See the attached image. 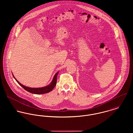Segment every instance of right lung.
Here are the masks:
<instances>
[{
	"label": "right lung",
	"mask_w": 133,
	"mask_h": 133,
	"mask_svg": "<svg viewBox=\"0 0 133 133\" xmlns=\"http://www.w3.org/2000/svg\"><path fill=\"white\" fill-rule=\"evenodd\" d=\"M59 72H57V73L54 75V77L52 81L51 82V83H50V84L48 85V86H46L45 87H43V88H29V87H25L22 84H21L20 82H19L17 80V79H16V78H15V77L13 75L14 78H15V79L16 80V81L18 83L19 85L22 87L25 90H26V91L33 93V94H45V93H48L50 92H51L52 90H53V89L54 88V87H55L56 84V82H57V75L58 74Z\"/></svg>",
	"instance_id": "right-lung-1"
}]
</instances>
